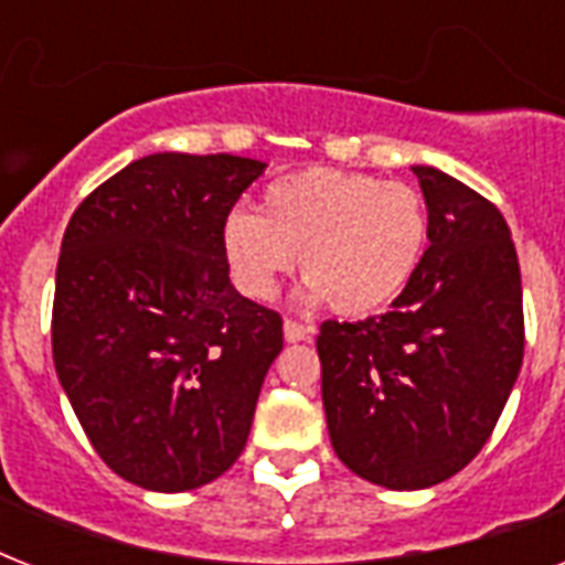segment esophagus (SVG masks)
Returning <instances> with one entry per match:
<instances>
[{
  "label": "esophagus",
  "mask_w": 565,
  "mask_h": 565,
  "mask_svg": "<svg viewBox=\"0 0 565 565\" xmlns=\"http://www.w3.org/2000/svg\"><path fill=\"white\" fill-rule=\"evenodd\" d=\"M310 331H313V328L305 326V322H296V319H284V340H287V343H301V340H308Z\"/></svg>",
  "instance_id": "esophagus-1"
}]
</instances>
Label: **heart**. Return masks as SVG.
Segmentation results:
<instances>
[{
  "mask_svg": "<svg viewBox=\"0 0 565 565\" xmlns=\"http://www.w3.org/2000/svg\"><path fill=\"white\" fill-rule=\"evenodd\" d=\"M428 243L419 190L370 172L310 170L275 179L260 213L231 211L222 255L243 296L269 301L299 255L308 301L370 317L411 284Z\"/></svg>",
  "mask_w": 565,
  "mask_h": 565,
  "instance_id": "obj_1",
  "label": "heart"
}]
</instances>
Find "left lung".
I'll use <instances>...</instances> for the list:
<instances>
[{"instance_id":"1","label":"left lung","mask_w":565,"mask_h":565,"mask_svg":"<svg viewBox=\"0 0 565 565\" xmlns=\"http://www.w3.org/2000/svg\"><path fill=\"white\" fill-rule=\"evenodd\" d=\"M428 248L393 308L319 328L322 404L337 457L386 490L457 475L490 439L525 354L516 246L490 199L413 167Z\"/></svg>"}]
</instances>
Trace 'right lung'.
Listing matches in <instances>:
<instances>
[{
	"mask_svg": "<svg viewBox=\"0 0 565 565\" xmlns=\"http://www.w3.org/2000/svg\"><path fill=\"white\" fill-rule=\"evenodd\" d=\"M260 172L237 154H146L64 231L55 372L96 455L143 490H195L246 448L284 322L231 287L222 228Z\"/></svg>",
	"mask_w": 565,
	"mask_h": 565,
	"instance_id": "right-lung-1",
	"label": "right lung"
}]
</instances>
